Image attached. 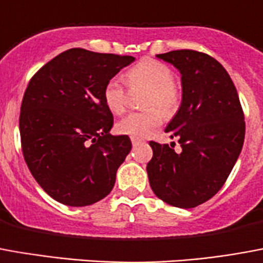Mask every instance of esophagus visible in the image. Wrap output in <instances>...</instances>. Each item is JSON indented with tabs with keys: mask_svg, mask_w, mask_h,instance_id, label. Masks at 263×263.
Listing matches in <instances>:
<instances>
[{
	"mask_svg": "<svg viewBox=\"0 0 263 263\" xmlns=\"http://www.w3.org/2000/svg\"><path fill=\"white\" fill-rule=\"evenodd\" d=\"M131 142L134 146H137V145H139L142 142V139H139V138H131Z\"/></svg>",
	"mask_w": 263,
	"mask_h": 263,
	"instance_id": "esophagus-1",
	"label": "esophagus"
}]
</instances>
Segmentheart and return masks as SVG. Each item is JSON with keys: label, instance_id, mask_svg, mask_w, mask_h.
<instances>
[{"label": "heart", "instance_id": "heart-1", "mask_svg": "<svg viewBox=\"0 0 263 263\" xmlns=\"http://www.w3.org/2000/svg\"><path fill=\"white\" fill-rule=\"evenodd\" d=\"M125 82L129 87L145 86L147 93L143 100V111L129 112L116 124V131L131 138H146L156 131L163 122V110L170 114L177 108L180 93L173 83V71L156 60H143L126 72ZM103 100L107 108L114 114L124 112L128 103V95L121 79L111 78L104 86ZM155 105L160 106L157 109Z\"/></svg>", "mask_w": 263, "mask_h": 263}]
</instances>
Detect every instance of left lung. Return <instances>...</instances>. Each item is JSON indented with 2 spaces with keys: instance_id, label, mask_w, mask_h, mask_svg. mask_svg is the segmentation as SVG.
Here are the masks:
<instances>
[{
  "instance_id": "1",
  "label": "left lung",
  "mask_w": 263,
  "mask_h": 263,
  "mask_svg": "<svg viewBox=\"0 0 263 263\" xmlns=\"http://www.w3.org/2000/svg\"><path fill=\"white\" fill-rule=\"evenodd\" d=\"M181 75V104L164 131L181 152L151 142L149 182L157 198L191 209L216 195L238 159L246 122L238 93L220 62L203 52L177 50L157 54Z\"/></svg>"
}]
</instances>
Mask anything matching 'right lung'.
Returning a JSON list of instances; mask_svg holds the SVG:
<instances>
[{
    "mask_svg": "<svg viewBox=\"0 0 263 263\" xmlns=\"http://www.w3.org/2000/svg\"><path fill=\"white\" fill-rule=\"evenodd\" d=\"M134 61L71 48L29 82L19 117L23 156L39 185L60 203L93 205L111 192L132 143L110 134L112 114L103 90Z\"/></svg>",
    "mask_w": 263,
    "mask_h": 263,
    "instance_id": "1",
    "label": "right lung"
}]
</instances>
